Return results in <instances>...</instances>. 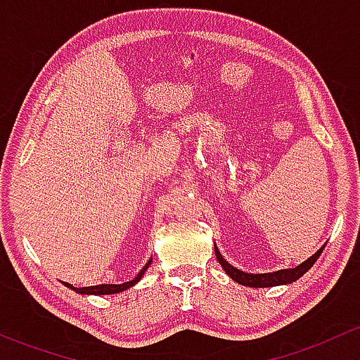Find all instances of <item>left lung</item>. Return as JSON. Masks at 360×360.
<instances>
[{"instance_id":"1","label":"left lung","mask_w":360,"mask_h":360,"mask_svg":"<svg viewBox=\"0 0 360 360\" xmlns=\"http://www.w3.org/2000/svg\"><path fill=\"white\" fill-rule=\"evenodd\" d=\"M322 249H319L314 256L308 257L304 263H301L300 266H296V268H291V270L288 268V270H278V271H274V274L256 275V274H244L242 270H237V268L231 266L226 259H223V256L219 254V250H217L216 245H214L217 261L221 263L223 270L226 271V274L230 275L235 282H238V284H242V285H249V288H274V285L289 284V282H294L296 278H300L301 275L307 274V270H310V268L314 266V263L319 259V256H321Z\"/></svg>"}]
</instances>
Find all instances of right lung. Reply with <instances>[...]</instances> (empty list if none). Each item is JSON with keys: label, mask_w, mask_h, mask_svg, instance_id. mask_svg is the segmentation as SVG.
<instances>
[{"label": "right lung", "mask_w": 360, "mask_h": 360, "mask_svg": "<svg viewBox=\"0 0 360 360\" xmlns=\"http://www.w3.org/2000/svg\"><path fill=\"white\" fill-rule=\"evenodd\" d=\"M150 264H151V259L148 261L146 266H144L143 270L137 274V277L134 278V281L123 282V284H101V285H90V288H72L71 284L64 282V285H66V288H71L72 291H76L79 294H115V292H122V291H125V289L132 288L134 284H137V282L141 281V277L144 275V271L148 270V266H150Z\"/></svg>", "instance_id": "right-lung-1"}]
</instances>
